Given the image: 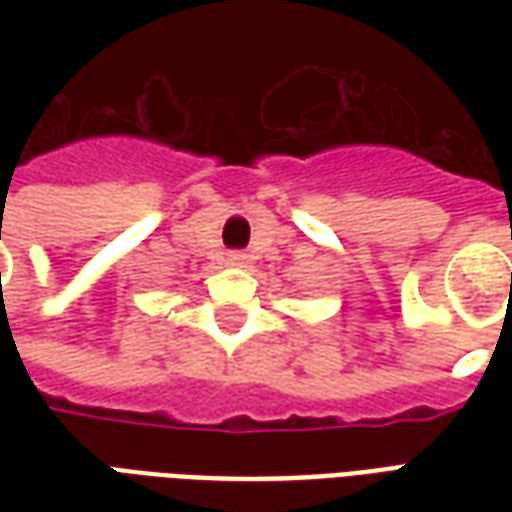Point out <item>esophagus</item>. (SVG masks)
Returning <instances> with one entry per match:
<instances>
[{
  "instance_id": "obj_1",
  "label": "esophagus",
  "mask_w": 512,
  "mask_h": 512,
  "mask_svg": "<svg viewBox=\"0 0 512 512\" xmlns=\"http://www.w3.org/2000/svg\"><path fill=\"white\" fill-rule=\"evenodd\" d=\"M227 260H230V266H241V263H244V255H241V252H233Z\"/></svg>"
}]
</instances>
